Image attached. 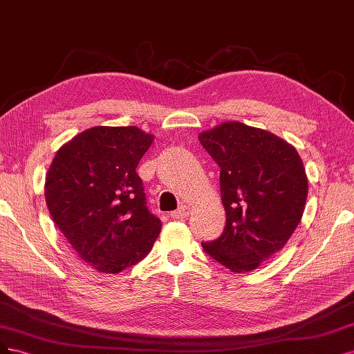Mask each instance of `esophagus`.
Segmentation results:
<instances>
[{
  "mask_svg": "<svg viewBox=\"0 0 354 354\" xmlns=\"http://www.w3.org/2000/svg\"><path fill=\"white\" fill-rule=\"evenodd\" d=\"M189 212H191V207L187 206V204H184V206H180L178 210L170 213V218H174V219H184V218H187V216L189 214Z\"/></svg>",
  "mask_w": 354,
  "mask_h": 354,
  "instance_id": "obj_1",
  "label": "esophagus"
}]
</instances>
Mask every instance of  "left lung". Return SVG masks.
Here are the masks:
<instances>
[{"label":"left lung","mask_w":354,"mask_h":354,"mask_svg":"<svg viewBox=\"0 0 354 354\" xmlns=\"http://www.w3.org/2000/svg\"><path fill=\"white\" fill-rule=\"evenodd\" d=\"M221 167L223 234L201 244L234 273L254 270L287 244L306 206V170L295 148L265 129L225 122L198 135Z\"/></svg>","instance_id":"1"}]
</instances>
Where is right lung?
<instances>
[{"label": "right lung", "mask_w": 354, "mask_h": 354, "mask_svg": "<svg viewBox=\"0 0 354 354\" xmlns=\"http://www.w3.org/2000/svg\"><path fill=\"white\" fill-rule=\"evenodd\" d=\"M154 135L136 127H94L59 148L45 176L51 218L85 263L119 273L142 260L162 222L147 209L135 172Z\"/></svg>", "instance_id": "add662e5"}]
</instances>
